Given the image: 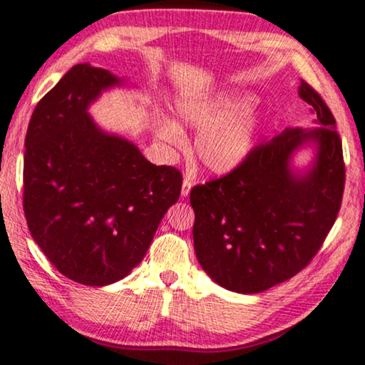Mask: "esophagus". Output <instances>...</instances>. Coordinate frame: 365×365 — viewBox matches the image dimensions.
Wrapping results in <instances>:
<instances>
[{
  "label": "esophagus",
  "mask_w": 365,
  "mask_h": 365,
  "mask_svg": "<svg viewBox=\"0 0 365 365\" xmlns=\"http://www.w3.org/2000/svg\"><path fill=\"white\" fill-rule=\"evenodd\" d=\"M193 185H195V182L190 177H185L183 178V182H182V197H188L190 190L193 188Z\"/></svg>",
  "instance_id": "1"
}]
</instances>
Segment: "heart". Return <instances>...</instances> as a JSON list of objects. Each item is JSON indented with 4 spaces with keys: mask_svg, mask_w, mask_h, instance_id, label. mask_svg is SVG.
<instances>
[{
    "mask_svg": "<svg viewBox=\"0 0 365 365\" xmlns=\"http://www.w3.org/2000/svg\"><path fill=\"white\" fill-rule=\"evenodd\" d=\"M255 96L244 91H222L211 96H182L175 103L178 121L198 130L195 152L205 170L227 175L252 154L260 129L259 114L252 110ZM155 138L173 149L187 144L183 129L164 113L152 118Z\"/></svg>",
    "mask_w": 365,
    "mask_h": 365,
    "instance_id": "b5f03b06",
    "label": "heart"
}]
</instances>
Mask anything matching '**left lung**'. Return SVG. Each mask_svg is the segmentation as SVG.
Returning a JSON list of instances; mask_svg holds the SVG:
<instances>
[{"instance_id": "obj_1", "label": "left lung", "mask_w": 365, "mask_h": 365, "mask_svg": "<svg viewBox=\"0 0 365 365\" xmlns=\"http://www.w3.org/2000/svg\"><path fill=\"white\" fill-rule=\"evenodd\" d=\"M298 95L317 128H287L232 173L190 193L197 259L217 285L259 293L292 279L319 251L344 192L342 144L333 113L307 81ZM304 148L310 164L294 165Z\"/></svg>"}]
</instances>
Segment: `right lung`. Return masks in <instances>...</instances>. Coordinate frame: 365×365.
Here are the masks:
<instances>
[{"label": "right lung", "instance_id": "1", "mask_svg": "<svg viewBox=\"0 0 365 365\" xmlns=\"http://www.w3.org/2000/svg\"><path fill=\"white\" fill-rule=\"evenodd\" d=\"M118 86L126 78L75 65L37 103L26 134L27 227L53 267L81 285H110L138 267L182 190L177 168L150 164L90 116Z\"/></svg>", "mask_w": 365, "mask_h": 365}]
</instances>
